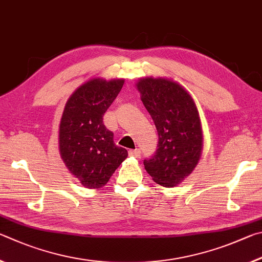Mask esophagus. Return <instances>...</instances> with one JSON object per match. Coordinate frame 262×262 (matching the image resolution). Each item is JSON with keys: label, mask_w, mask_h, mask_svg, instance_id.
Returning <instances> with one entry per match:
<instances>
[{"label": "esophagus", "mask_w": 262, "mask_h": 262, "mask_svg": "<svg viewBox=\"0 0 262 262\" xmlns=\"http://www.w3.org/2000/svg\"><path fill=\"white\" fill-rule=\"evenodd\" d=\"M140 154H141L140 149H130V150H128V155H130V157L139 158Z\"/></svg>", "instance_id": "34e87169"}]
</instances>
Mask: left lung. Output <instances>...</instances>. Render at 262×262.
<instances>
[{
	"instance_id": "1",
	"label": "left lung",
	"mask_w": 262,
	"mask_h": 262,
	"mask_svg": "<svg viewBox=\"0 0 262 262\" xmlns=\"http://www.w3.org/2000/svg\"><path fill=\"white\" fill-rule=\"evenodd\" d=\"M136 86L159 135L155 155L144 161L146 171L161 186H177L194 170L203 152L198 108L189 92L172 79L146 77Z\"/></svg>"
}]
</instances>
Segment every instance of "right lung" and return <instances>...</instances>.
<instances>
[{"instance_id":"obj_1","label":"right lung","mask_w":262,"mask_h":262,"mask_svg":"<svg viewBox=\"0 0 262 262\" xmlns=\"http://www.w3.org/2000/svg\"><path fill=\"white\" fill-rule=\"evenodd\" d=\"M124 79L92 78L68 99L58 130V149L71 175L87 189L107 184L127 158V150L114 143L103 115L116 99Z\"/></svg>"}]
</instances>
